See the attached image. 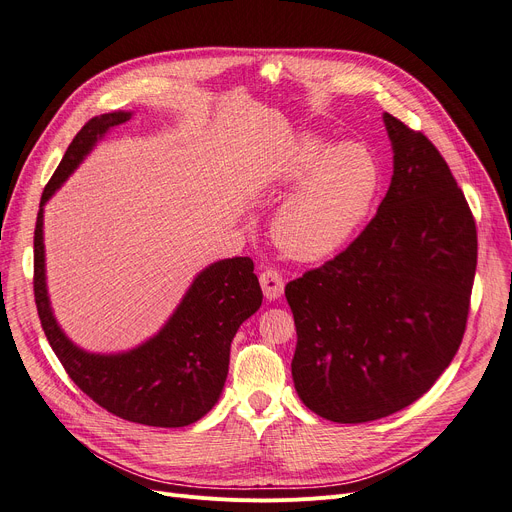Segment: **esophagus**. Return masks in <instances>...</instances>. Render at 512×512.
I'll return each mask as SVG.
<instances>
[{
    "label": "esophagus",
    "mask_w": 512,
    "mask_h": 512,
    "mask_svg": "<svg viewBox=\"0 0 512 512\" xmlns=\"http://www.w3.org/2000/svg\"><path fill=\"white\" fill-rule=\"evenodd\" d=\"M259 282L267 301H278L284 294V282L276 270H263L259 276Z\"/></svg>",
    "instance_id": "obj_1"
}]
</instances>
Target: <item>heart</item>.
<instances>
[{
    "instance_id": "heart-1",
    "label": "heart",
    "mask_w": 512,
    "mask_h": 512,
    "mask_svg": "<svg viewBox=\"0 0 512 512\" xmlns=\"http://www.w3.org/2000/svg\"><path fill=\"white\" fill-rule=\"evenodd\" d=\"M272 182L295 186L274 213V242L292 259L319 261L344 249L363 228L380 193L382 168L363 143L334 145L305 132Z\"/></svg>"
}]
</instances>
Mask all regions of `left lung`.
Listing matches in <instances>:
<instances>
[{
	"label": "left lung",
	"instance_id": "8db88e82",
	"mask_svg": "<svg viewBox=\"0 0 512 512\" xmlns=\"http://www.w3.org/2000/svg\"><path fill=\"white\" fill-rule=\"evenodd\" d=\"M382 118L394 172L378 213L284 290L299 336L294 388L336 423L388 417L436 384L461 346L477 265L473 215L444 157Z\"/></svg>",
	"mask_w": 512,
	"mask_h": 512
}]
</instances>
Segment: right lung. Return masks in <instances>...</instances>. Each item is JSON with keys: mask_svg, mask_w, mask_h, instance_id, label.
I'll return each instance as SVG.
<instances>
[{"mask_svg": "<svg viewBox=\"0 0 512 512\" xmlns=\"http://www.w3.org/2000/svg\"><path fill=\"white\" fill-rule=\"evenodd\" d=\"M132 112L91 118L70 143L41 195L35 228V303L43 332L72 382L99 407L132 423L184 427L220 400L238 328L261 307L263 292L249 257L213 261L193 278L174 313L151 338L120 353H91L74 344L53 315L47 274L43 211L93 147Z\"/></svg>", "mask_w": 512, "mask_h": 512, "instance_id": "1", "label": "right lung"}]
</instances>
